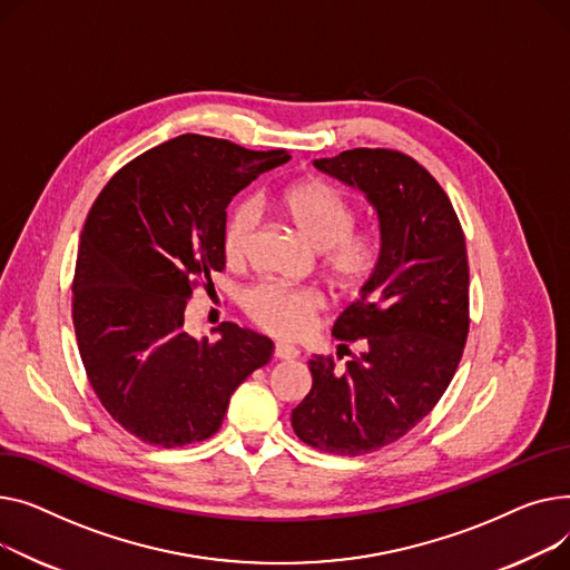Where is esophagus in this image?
<instances>
[{"label":"esophagus","mask_w":570,"mask_h":570,"mask_svg":"<svg viewBox=\"0 0 570 570\" xmlns=\"http://www.w3.org/2000/svg\"><path fill=\"white\" fill-rule=\"evenodd\" d=\"M274 354L281 361H292V358L298 356V350L294 345H289V343H276V352Z\"/></svg>","instance_id":"34e87169"}]
</instances>
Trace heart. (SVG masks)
Instances as JSON below:
<instances>
[{
    "label": "heart",
    "instance_id": "obj_1",
    "mask_svg": "<svg viewBox=\"0 0 570 570\" xmlns=\"http://www.w3.org/2000/svg\"><path fill=\"white\" fill-rule=\"evenodd\" d=\"M283 209L304 239L324 250V266L333 283L343 289H358L373 278L382 259V234L377 229H354L356 212L350 199L324 181H298L283 193ZM259 203L244 199L232 209L223 246L229 259H242L259 225ZM246 313L276 336L296 338L313 324L322 298L313 289L259 283L244 296Z\"/></svg>",
    "mask_w": 570,
    "mask_h": 570
}]
</instances>
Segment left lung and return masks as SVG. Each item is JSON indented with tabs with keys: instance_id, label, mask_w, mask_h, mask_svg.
<instances>
[{
	"instance_id": "left-lung-1",
	"label": "left lung",
	"mask_w": 570,
	"mask_h": 570,
	"mask_svg": "<svg viewBox=\"0 0 570 570\" xmlns=\"http://www.w3.org/2000/svg\"><path fill=\"white\" fill-rule=\"evenodd\" d=\"M313 163L365 195L384 250L331 331L363 352L343 371L331 356L308 361L313 389L292 428L308 446L361 455L407 434L451 384L470 331V266L449 195L414 158L350 149Z\"/></svg>"
}]
</instances>
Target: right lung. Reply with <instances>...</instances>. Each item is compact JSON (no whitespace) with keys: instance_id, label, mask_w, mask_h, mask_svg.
<instances>
[{"instance_id":"1","label":"right lung","mask_w":570,"mask_h":570,"mask_svg":"<svg viewBox=\"0 0 570 570\" xmlns=\"http://www.w3.org/2000/svg\"><path fill=\"white\" fill-rule=\"evenodd\" d=\"M289 154L179 136L100 190L80 234L73 326L89 384L108 414L142 442L175 449L220 428L237 386L274 343L232 322L195 338L184 311L199 278L225 266L232 197Z\"/></svg>"}]
</instances>
